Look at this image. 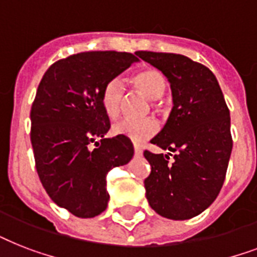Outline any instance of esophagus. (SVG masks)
Instances as JSON below:
<instances>
[{
    "mask_svg": "<svg viewBox=\"0 0 257 257\" xmlns=\"http://www.w3.org/2000/svg\"><path fill=\"white\" fill-rule=\"evenodd\" d=\"M135 155H136V156H141V155H143V149L136 144H135Z\"/></svg>",
    "mask_w": 257,
    "mask_h": 257,
    "instance_id": "1",
    "label": "esophagus"
}]
</instances>
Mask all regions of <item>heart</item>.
Masks as SVG:
<instances>
[{
	"mask_svg": "<svg viewBox=\"0 0 257 257\" xmlns=\"http://www.w3.org/2000/svg\"><path fill=\"white\" fill-rule=\"evenodd\" d=\"M131 84L136 90L143 93L145 97H148L149 100H153L155 108L160 109V98L164 96V93L168 89V81L160 70L152 69V68L140 70L131 77ZM124 94V85L117 78H113L104 85L101 92V105H102L105 114L109 118L116 120L117 117L120 116ZM157 129H159V124L153 118H147L143 121L124 120L117 122L113 126V133L128 137L133 143L140 144L155 136Z\"/></svg>",
	"mask_w": 257,
	"mask_h": 257,
	"instance_id": "1",
	"label": "heart"
}]
</instances>
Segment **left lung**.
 Returning <instances> with one entry per match:
<instances>
[{"instance_id":"1","label":"left lung","mask_w":257,"mask_h":257,"mask_svg":"<svg viewBox=\"0 0 257 257\" xmlns=\"http://www.w3.org/2000/svg\"><path fill=\"white\" fill-rule=\"evenodd\" d=\"M171 82L173 108L151 143L169 155L145 151L152 167L144 180L153 211L187 220L211 205L223 187L232 152L231 117L215 74L200 62L175 53L137 52Z\"/></svg>"}]
</instances>
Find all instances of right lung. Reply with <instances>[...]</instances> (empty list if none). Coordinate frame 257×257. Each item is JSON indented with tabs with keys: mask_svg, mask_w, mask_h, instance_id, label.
<instances>
[{
	"mask_svg": "<svg viewBox=\"0 0 257 257\" xmlns=\"http://www.w3.org/2000/svg\"><path fill=\"white\" fill-rule=\"evenodd\" d=\"M136 56L73 54L50 65L38 85L30 110L36 169L50 199L77 217H94L106 209L108 172L133 157L128 137L104 139L110 122L101 92L139 61Z\"/></svg>",
	"mask_w": 257,
	"mask_h": 257,
	"instance_id": "obj_1",
	"label": "right lung"
}]
</instances>
